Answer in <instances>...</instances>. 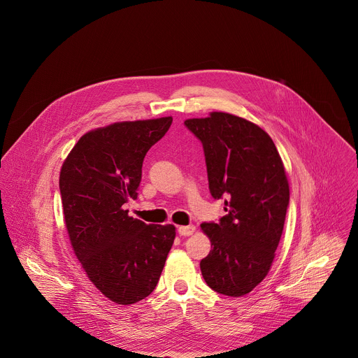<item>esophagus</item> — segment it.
<instances>
[{"instance_id": "34e87169", "label": "esophagus", "mask_w": 358, "mask_h": 358, "mask_svg": "<svg viewBox=\"0 0 358 358\" xmlns=\"http://www.w3.org/2000/svg\"><path fill=\"white\" fill-rule=\"evenodd\" d=\"M195 232V227L194 225H187V227H180L178 228V234L181 236H189Z\"/></svg>"}]
</instances>
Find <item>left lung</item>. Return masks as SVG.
<instances>
[{"mask_svg": "<svg viewBox=\"0 0 358 358\" xmlns=\"http://www.w3.org/2000/svg\"><path fill=\"white\" fill-rule=\"evenodd\" d=\"M184 124L201 140L210 192L228 213L201 225L213 248L201 273L213 290L239 297L272 266L289 206L286 170L271 136L246 119L213 112Z\"/></svg>", "mask_w": 358, "mask_h": 358, "instance_id": "1", "label": "left lung"}]
</instances>
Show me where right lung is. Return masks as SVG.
Here are the masks:
<instances>
[{"mask_svg":"<svg viewBox=\"0 0 358 358\" xmlns=\"http://www.w3.org/2000/svg\"><path fill=\"white\" fill-rule=\"evenodd\" d=\"M173 117L117 122L83 134L65 159L59 188L71 245L89 280L109 300L133 304L156 289L174 225L129 217L145 152Z\"/></svg>","mask_w":358,"mask_h":358,"instance_id":"obj_1","label":"right lung"}]
</instances>
